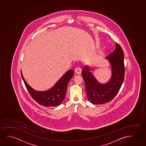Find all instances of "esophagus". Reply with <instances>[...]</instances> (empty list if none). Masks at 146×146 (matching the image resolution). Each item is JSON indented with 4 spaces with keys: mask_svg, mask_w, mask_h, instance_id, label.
I'll use <instances>...</instances> for the list:
<instances>
[{
    "mask_svg": "<svg viewBox=\"0 0 146 146\" xmlns=\"http://www.w3.org/2000/svg\"><path fill=\"white\" fill-rule=\"evenodd\" d=\"M75 72H76L77 74H80L81 73L82 69L81 68H80V67H77L75 69Z\"/></svg>",
    "mask_w": 146,
    "mask_h": 146,
    "instance_id": "1",
    "label": "esophagus"
}]
</instances>
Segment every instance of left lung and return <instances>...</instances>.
Here are the masks:
<instances>
[{"instance_id": "8db88e82", "label": "left lung", "mask_w": 146, "mask_h": 146, "mask_svg": "<svg viewBox=\"0 0 146 146\" xmlns=\"http://www.w3.org/2000/svg\"><path fill=\"white\" fill-rule=\"evenodd\" d=\"M106 58L111 68V77L108 83H99L87 66L84 67L82 72L88 99L93 104H104L111 101L117 94L124 80V55L119 44L116 42L115 49Z\"/></svg>"}]
</instances>
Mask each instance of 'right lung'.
<instances>
[{"instance_id": "add662e5", "label": "right lung", "mask_w": 146, "mask_h": 146, "mask_svg": "<svg viewBox=\"0 0 146 146\" xmlns=\"http://www.w3.org/2000/svg\"><path fill=\"white\" fill-rule=\"evenodd\" d=\"M21 73L25 86L33 99L43 106H56L64 99L67 85L74 75V71L68 70L51 89L45 91H36L31 87L25 81L21 71Z\"/></svg>"}]
</instances>
